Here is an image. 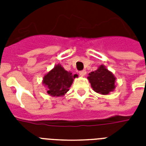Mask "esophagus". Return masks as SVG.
I'll list each match as a JSON object with an SVG mask.
<instances>
[{"label": "esophagus", "mask_w": 146, "mask_h": 146, "mask_svg": "<svg viewBox=\"0 0 146 146\" xmlns=\"http://www.w3.org/2000/svg\"><path fill=\"white\" fill-rule=\"evenodd\" d=\"M79 73H80V76H85L86 74V71L85 70H81L79 72Z\"/></svg>", "instance_id": "34e87169"}]
</instances>
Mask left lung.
Here are the masks:
<instances>
[{
    "instance_id": "left-lung-1",
    "label": "left lung",
    "mask_w": 146,
    "mask_h": 146,
    "mask_svg": "<svg viewBox=\"0 0 146 146\" xmlns=\"http://www.w3.org/2000/svg\"><path fill=\"white\" fill-rule=\"evenodd\" d=\"M88 79L92 88L98 93L108 95L115 89L114 82L116 79L114 76L103 65L100 66L97 70L89 73Z\"/></svg>"
}]
</instances>
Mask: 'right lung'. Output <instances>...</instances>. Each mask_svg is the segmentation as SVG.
<instances>
[{"label": "right lung", "instance_id": "right-lung-1", "mask_svg": "<svg viewBox=\"0 0 146 146\" xmlns=\"http://www.w3.org/2000/svg\"><path fill=\"white\" fill-rule=\"evenodd\" d=\"M72 73L65 70L60 65L54 66L43 79V83L48 86V93L51 96H62L69 91L73 83Z\"/></svg>", "mask_w": 146, "mask_h": 146}]
</instances>
